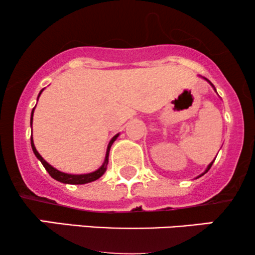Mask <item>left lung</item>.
Here are the masks:
<instances>
[{"mask_svg": "<svg viewBox=\"0 0 255 255\" xmlns=\"http://www.w3.org/2000/svg\"><path fill=\"white\" fill-rule=\"evenodd\" d=\"M205 80H206V81H208V82H209V83H210V85H211V86H212V87H214V85H212V83H211V82H210V81H209V80H208V79H205ZM214 89H215V87H214ZM215 92H216V89H215ZM214 161H215V160H214ZM214 161H212V162H211V163H210V164H209V166H208V167H206V169H205V172H204V173H202V174H200V175H199V176H197V178H200V176H202V175H204V174H205V173H208V170H209V169H210V168H211V166H212V163H214Z\"/></svg>", "mask_w": 255, "mask_h": 255, "instance_id": "1", "label": "left lung"}]
</instances>
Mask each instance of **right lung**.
<instances>
[{
  "instance_id": "obj_1",
  "label": "right lung",
  "mask_w": 255,
  "mask_h": 255,
  "mask_svg": "<svg viewBox=\"0 0 255 255\" xmlns=\"http://www.w3.org/2000/svg\"><path fill=\"white\" fill-rule=\"evenodd\" d=\"M44 89H41L40 93H39L38 95V99L40 97L41 92H43ZM35 109V107H34ZM34 109L32 110V113H31V127H32V123H33V113H34ZM119 136V133H117L115 137H113L112 139L110 140L109 145H107V150H106V156H105V161L103 163V166L100 167V168L95 170V172H92V173H87V174H68V173H63L61 170L53 168L51 164H49L46 162V161L44 160L43 157L40 156V154L37 151V149H35L34 146V143H33V137H31V146H32V150L34 152V155L37 156V158L39 161H40L41 163H43L44 168L47 170V173L52 176L53 179L59 182H63V184H71V185H82V184H88V182H92V181H95L98 180L100 176H103V174L105 172H106L107 169V163H109V155H110V149L111 146H112L113 142L117 139V137Z\"/></svg>"
}]
</instances>
